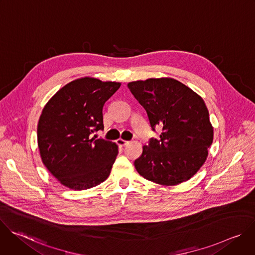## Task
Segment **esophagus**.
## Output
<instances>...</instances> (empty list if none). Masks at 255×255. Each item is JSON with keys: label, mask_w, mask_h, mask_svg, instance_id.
Wrapping results in <instances>:
<instances>
[{"label": "esophagus", "mask_w": 255, "mask_h": 255, "mask_svg": "<svg viewBox=\"0 0 255 255\" xmlns=\"http://www.w3.org/2000/svg\"><path fill=\"white\" fill-rule=\"evenodd\" d=\"M128 143H129V141L124 140V139H121V138H119V139L117 140V144L120 145V146H125V145H127Z\"/></svg>", "instance_id": "obj_1"}]
</instances>
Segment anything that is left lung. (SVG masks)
<instances>
[{
  "instance_id": "obj_1",
  "label": "left lung",
  "mask_w": 255,
  "mask_h": 255,
  "mask_svg": "<svg viewBox=\"0 0 255 255\" xmlns=\"http://www.w3.org/2000/svg\"><path fill=\"white\" fill-rule=\"evenodd\" d=\"M147 113L158 139L150 138L134 161L138 173L153 183L174 186L190 179L204 164L213 127L204 100L176 80L148 79L128 84Z\"/></svg>"
}]
</instances>
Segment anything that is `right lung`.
I'll return each mask as SVG.
<instances>
[{
    "label": "right lung",
    "mask_w": 255,
    "mask_h": 255,
    "mask_svg": "<svg viewBox=\"0 0 255 255\" xmlns=\"http://www.w3.org/2000/svg\"><path fill=\"white\" fill-rule=\"evenodd\" d=\"M120 83L83 78L60 89L45 105L37 127L42 162L60 183L87 190L109 176L117 144L93 133L103 130V107Z\"/></svg>",
    "instance_id": "right-lung-1"
}]
</instances>
